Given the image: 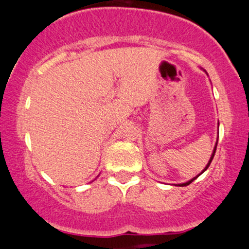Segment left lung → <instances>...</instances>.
<instances>
[{
    "label": "left lung",
    "mask_w": 249,
    "mask_h": 249,
    "mask_svg": "<svg viewBox=\"0 0 249 249\" xmlns=\"http://www.w3.org/2000/svg\"><path fill=\"white\" fill-rule=\"evenodd\" d=\"M216 145H218V142H215V146H214L213 153H212V156H211V158H210V161H208V162H207L206 167H205V168H204V170H202V172H201V173H200V174H202V173H204V172H205V171H206V170H207V168H208V166H210V165H211V162H212V160H213V157H214V154H215V150H216ZM200 174H198V176H196V177H194V178H193V179L188 180V181H187V182H184V184H178V186H187V185H190V184H191V182H192V181H193V180H196V178H198V177L200 176Z\"/></svg>",
    "instance_id": "obj_1"
}]
</instances>
